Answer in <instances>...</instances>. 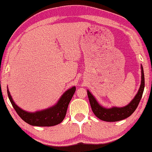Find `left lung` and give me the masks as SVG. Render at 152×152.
I'll return each instance as SVG.
<instances>
[{
  "mask_svg": "<svg viewBox=\"0 0 152 152\" xmlns=\"http://www.w3.org/2000/svg\"><path fill=\"white\" fill-rule=\"evenodd\" d=\"M141 85L138 91L137 94H136L134 98L131 100L128 105L123 107H117L113 106L111 108H105L99 104L96 100L95 97L93 96L89 90L87 91V95L89 100L91 104V107L95 115L99 119L104 121L114 122L126 119L127 117H130L133 113L134 112L136 108L140 102V100L142 98V94L145 88V77L144 72L142 65H141Z\"/></svg>",
  "mask_w": 152,
  "mask_h": 152,
  "instance_id": "left-lung-1",
  "label": "left lung"
}]
</instances>
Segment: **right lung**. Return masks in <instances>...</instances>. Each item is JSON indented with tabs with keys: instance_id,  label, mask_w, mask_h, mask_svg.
<instances>
[{
	"instance_id": "add662e5",
	"label": "right lung",
	"mask_w": 152,
	"mask_h": 152,
	"mask_svg": "<svg viewBox=\"0 0 152 152\" xmlns=\"http://www.w3.org/2000/svg\"><path fill=\"white\" fill-rule=\"evenodd\" d=\"M76 91V87H72L67 89L63 94L58 101L54 106L48 108L39 110L36 112H27L20 108L14 102L11 97L10 92L7 89L9 99L13 107L15 110L18 115L24 120L26 123L33 126H53L61 123L64 119L67 107L74 93Z\"/></svg>"
}]
</instances>
